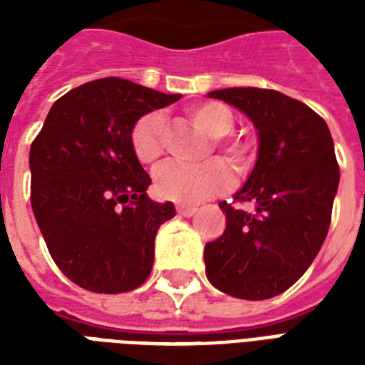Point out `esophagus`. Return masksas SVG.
I'll list each match as a JSON object with an SVG mask.
<instances>
[{"mask_svg":"<svg viewBox=\"0 0 365 365\" xmlns=\"http://www.w3.org/2000/svg\"><path fill=\"white\" fill-rule=\"evenodd\" d=\"M178 213L182 215V217H193V215L197 213V209H195V207H185V205H178Z\"/></svg>","mask_w":365,"mask_h":365,"instance_id":"esophagus-1","label":"esophagus"}]
</instances>
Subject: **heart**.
Here are the masks:
<instances>
[{
  "label": "heart",
  "mask_w": 365,
  "mask_h": 365,
  "mask_svg": "<svg viewBox=\"0 0 365 365\" xmlns=\"http://www.w3.org/2000/svg\"><path fill=\"white\" fill-rule=\"evenodd\" d=\"M191 120L207 136L215 138V146L225 150L238 168L246 166L248 150L238 140H225V136L235 128V115L227 105L209 101L190 109ZM133 154L143 166H158L164 154V117L160 113H148L136 120L130 130ZM232 183V172L221 158L207 160L197 166L187 164H168L156 175V191L162 199L193 205L227 190Z\"/></svg>",
  "instance_id": "heart-1"
}]
</instances>
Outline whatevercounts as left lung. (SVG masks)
Instances as JSON below:
<instances>
[{
    "label": "left lung",
    "instance_id": "1",
    "mask_svg": "<svg viewBox=\"0 0 365 365\" xmlns=\"http://www.w3.org/2000/svg\"><path fill=\"white\" fill-rule=\"evenodd\" d=\"M235 105L258 130V160L235 193L246 213L221 201V237L205 245L209 282L232 297L262 301L289 289L327 238L340 170L322 117L293 97L260 88L207 93Z\"/></svg>",
    "mask_w": 365,
    "mask_h": 365
}]
</instances>
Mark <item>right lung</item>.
<instances>
[{
	"label": "right lung",
	"instance_id": "1",
	"mask_svg": "<svg viewBox=\"0 0 365 365\" xmlns=\"http://www.w3.org/2000/svg\"><path fill=\"white\" fill-rule=\"evenodd\" d=\"M180 93L101 78L54 101L31 144V205L52 260L93 293L146 282L154 238L174 205L146 195L150 175L133 154L130 130Z\"/></svg>",
	"mask_w": 365,
	"mask_h": 365
}]
</instances>
